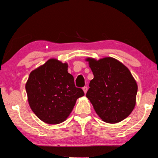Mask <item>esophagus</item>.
I'll list each match as a JSON object with an SVG mask.
<instances>
[{
    "label": "esophagus",
    "mask_w": 158,
    "mask_h": 158,
    "mask_svg": "<svg viewBox=\"0 0 158 158\" xmlns=\"http://www.w3.org/2000/svg\"><path fill=\"white\" fill-rule=\"evenodd\" d=\"M82 89H83L84 93V94H86V92H87V90H88V88H87V86H84V87H83V88H82Z\"/></svg>",
    "instance_id": "1"
}]
</instances>
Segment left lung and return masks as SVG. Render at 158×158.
Here are the masks:
<instances>
[{
	"mask_svg": "<svg viewBox=\"0 0 158 158\" xmlns=\"http://www.w3.org/2000/svg\"><path fill=\"white\" fill-rule=\"evenodd\" d=\"M94 74L86 97L96 114L108 123H119L131 114L136 103L138 85L130 70L113 57H87Z\"/></svg>",
	"mask_w": 158,
	"mask_h": 158,
	"instance_id": "left-lung-1",
	"label": "left lung"
}]
</instances>
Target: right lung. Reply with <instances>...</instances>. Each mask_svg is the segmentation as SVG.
<instances>
[{"instance_id": "add662e5", "label": "right lung", "mask_w": 158, "mask_h": 158, "mask_svg": "<svg viewBox=\"0 0 158 158\" xmlns=\"http://www.w3.org/2000/svg\"><path fill=\"white\" fill-rule=\"evenodd\" d=\"M68 64L55 58L30 72L25 84L30 109L38 118L51 125L64 122L77 98L84 95L68 73Z\"/></svg>"}]
</instances>
